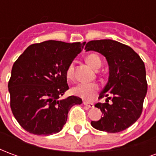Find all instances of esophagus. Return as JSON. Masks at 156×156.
<instances>
[{
  "mask_svg": "<svg viewBox=\"0 0 156 156\" xmlns=\"http://www.w3.org/2000/svg\"><path fill=\"white\" fill-rule=\"evenodd\" d=\"M83 105H86L88 108H94V105L93 103H90V102L83 101Z\"/></svg>",
  "mask_w": 156,
  "mask_h": 156,
  "instance_id": "1",
  "label": "esophagus"
}]
</instances>
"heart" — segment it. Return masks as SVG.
I'll return each instance as SVG.
<instances>
[{
	"label": "heart",
	"mask_w": 156,
	"mask_h": 156,
	"mask_svg": "<svg viewBox=\"0 0 156 156\" xmlns=\"http://www.w3.org/2000/svg\"><path fill=\"white\" fill-rule=\"evenodd\" d=\"M86 62L89 66L94 69H98L101 67L102 60L98 55L90 53L86 57ZM66 76L69 80H73L74 78V65L73 62L68 65L66 70ZM100 89V86L98 83H80L72 88L73 94L84 99H92L98 94Z\"/></svg>",
	"instance_id": "1"
}]
</instances>
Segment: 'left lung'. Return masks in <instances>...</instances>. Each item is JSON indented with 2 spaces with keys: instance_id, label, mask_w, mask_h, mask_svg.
<instances>
[{
  "instance_id": "obj_1",
  "label": "left lung",
  "mask_w": 156,
  "mask_h": 156,
  "mask_svg": "<svg viewBox=\"0 0 156 156\" xmlns=\"http://www.w3.org/2000/svg\"><path fill=\"white\" fill-rule=\"evenodd\" d=\"M83 45L86 51L104 55L109 67L108 81L98 98L107 97L106 101L95 105L104 116L92 121L91 125L108 133L124 130L142 113L148 86L144 62L130 47L114 40H94Z\"/></svg>"
}]
</instances>
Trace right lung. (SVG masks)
<instances>
[{
  "label": "right lung",
  "mask_w": 156,
  "mask_h": 156,
  "mask_svg": "<svg viewBox=\"0 0 156 156\" xmlns=\"http://www.w3.org/2000/svg\"><path fill=\"white\" fill-rule=\"evenodd\" d=\"M83 43L43 41L29 46L12 69L8 82L12 114L25 130L37 135L58 133L68 111L82 99L60 97L68 90L66 70L82 51Z\"/></svg>",
  "instance_id": "right-lung-1"
}]
</instances>
